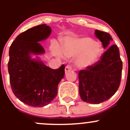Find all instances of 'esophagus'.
Segmentation results:
<instances>
[{
    "label": "esophagus",
    "instance_id": "34e87169",
    "mask_svg": "<svg viewBox=\"0 0 130 130\" xmlns=\"http://www.w3.org/2000/svg\"><path fill=\"white\" fill-rule=\"evenodd\" d=\"M71 70H72V67L70 66V65H67V66L65 67V73H67V72H69L71 71Z\"/></svg>",
    "mask_w": 130,
    "mask_h": 130
}]
</instances>
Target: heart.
I'll list each match as a JSON object with an SVG mask.
<instances>
[{
  "instance_id": "1",
  "label": "heart",
  "mask_w": 130,
  "mask_h": 130,
  "mask_svg": "<svg viewBox=\"0 0 130 130\" xmlns=\"http://www.w3.org/2000/svg\"><path fill=\"white\" fill-rule=\"evenodd\" d=\"M63 52L68 57L79 55L75 60V65L80 69H85L97 61L101 54L102 49L99 43L92 38L83 37L67 40L63 43Z\"/></svg>"
}]
</instances>
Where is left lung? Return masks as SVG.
<instances>
[{"label": "left lung", "mask_w": 130, "mask_h": 130, "mask_svg": "<svg viewBox=\"0 0 130 130\" xmlns=\"http://www.w3.org/2000/svg\"><path fill=\"white\" fill-rule=\"evenodd\" d=\"M95 35L102 42L104 48H107L112 40L109 34L99 30H95ZM122 69L119 48L112 44L99 61L78 72V89L82 100L90 104H99L108 100L120 87Z\"/></svg>", "instance_id": "left-lung-1"}]
</instances>
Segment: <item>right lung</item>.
<instances>
[{
  "mask_svg": "<svg viewBox=\"0 0 130 130\" xmlns=\"http://www.w3.org/2000/svg\"><path fill=\"white\" fill-rule=\"evenodd\" d=\"M49 26L41 24L18 35L9 49L8 71L14 95L21 101L32 107L48 105L58 93V85L65 75V65L58 69L46 66L31 55L44 53L41 41L50 35Z\"/></svg>",
  "mask_w": 130,
  "mask_h": 130,
  "instance_id": "obj_1",
  "label": "right lung"
}]
</instances>
